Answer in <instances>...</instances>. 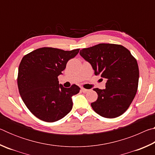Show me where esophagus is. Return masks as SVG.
<instances>
[{
  "instance_id": "obj_1",
  "label": "esophagus",
  "mask_w": 155,
  "mask_h": 155,
  "mask_svg": "<svg viewBox=\"0 0 155 155\" xmlns=\"http://www.w3.org/2000/svg\"><path fill=\"white\" fill-rule=\"evenodd\" d=\"M81 90L83 93H86V92H87V91H89L88 90H87V89H85V88H83V87H81Z\"/></svg>"
}]
</instances>
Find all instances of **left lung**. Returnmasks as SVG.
<instances>
[{
	"mask_svg": "<svg viewBox=\"0 0 155 155\" xmlns=\"http://www.w3.org/2000/svg\"><path fill=\"white\" fill-rule=\"evenodd\" d=\"M80 54L91 65L95 75L107 79L104 90L94 89L98 98L91 106L106 118H115L127 111L136 95L139 82L137 60L122 45L99 44L81 50Z\"/></svg>",
	"mask_w": 155,
	"mask_h": 155,
	"instance_id": "8db88e82",
	"label": "left lung"
}]
</instances>
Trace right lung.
<instances>
[{"instance_id":"1","label":"right lung","mask_w":155,"mask_h":155,"mask_svg":"<svg viewBox=\"0 0 155 155\" xmlns=\"http://www.w3.org/2000/svg\"><path fill=\"white\" fill-rule=\"evenodd\" d=\"M79 48L66 51L44 47L26 54L18 68V87L28 110L41 120L54 122L65 116L72 108V96L80 87L69 88L59 84L58 76Z\"/></svg>"}]
</instances>
